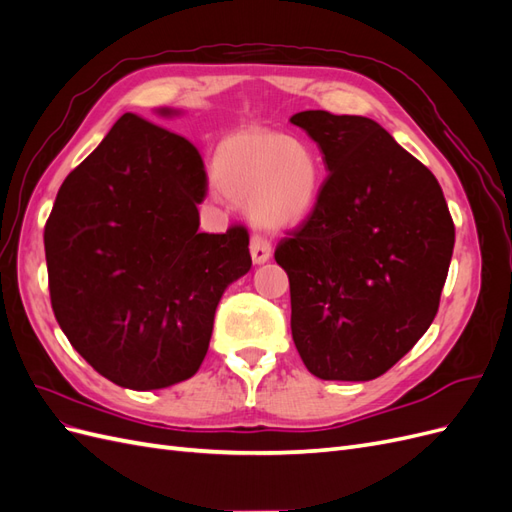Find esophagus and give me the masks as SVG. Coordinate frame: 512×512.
<instances>
[{"label": "esophagus", "mask_w": 512, "mask_h": 512, "mask_svg": "<svg viewBox=\"0 0 512 512\" xmlns=\"http://www.w3.org/2000/svg\"><path fill=\"white\" fill-rule=\"evenodd\" d=\"M250 252L254 265H262V262H267L271 258V243L265 237L254 235L250 241Z\"/></svg>", "instance_id": "esophagus-1"}]
</instances>
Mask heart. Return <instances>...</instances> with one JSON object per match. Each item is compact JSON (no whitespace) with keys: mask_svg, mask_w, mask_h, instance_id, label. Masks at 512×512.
<instances>
[{"mask_svg":"<svg viewBox=\"0 0 512 512\" xmlns=\"http://www.w3.org/2000/svg\"><path fill=\"white\" fill-rule=\"evenodd\" d=\"M215 181L226 196L245 203L262 228H288L312 213L322 170L316 151L301 138L269 130H241L215 151Z\"/></svg>","mask_w":512,"mask_h":512,"instance_id":"heart-1","label":"heart"}]
</instances>
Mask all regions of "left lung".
<instances>
[{
  "label": "left lung",
  "instance_id": "obj_1",
  "mask_svg": "<svg viewBox=\"0 0 512 512\" xmlns=\"http://www.w3.org/2000/svg\"><path fill=\"white\" fill-rule=\"evenodd\" d=\"M329 175L307 220L275 247L290 280V329L322 380L389 371L438 314L455 226L438 179L380 123L292 115Z\"/></svg>",
  "mask_w": 512,
  "mask_h": 512
}]
</instances>
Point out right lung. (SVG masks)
Segmentation results:
<instances>
[{"instance_id":"1","label":"right lung","mask_w":512,"mask_h":512,"mask_svg":"<svg viewBox=\"0 0 512 512\" xmlns=\"http://www.w3.org/2000/svg\"><path fill=\"white\" fill-rule=\"evenodd\" d=\"M205 196L198 149L134 113L57 192L44 226L55 318L72 348L123 389L192 378L224 290L252 267L243 226L198 230Z\"/></svg>"}]
</instances>
